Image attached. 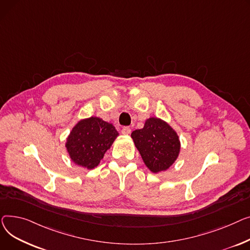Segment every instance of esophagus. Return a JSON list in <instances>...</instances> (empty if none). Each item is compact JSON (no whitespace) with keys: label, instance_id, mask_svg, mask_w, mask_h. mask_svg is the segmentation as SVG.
I'll list each match as a JSON object with an SVG mask.
<instances>
[{"label":"esophagus","instance_id":"esophagus-1","mask_svg":"<svg viewBox=\"0 0 250 250\" xmlns=\"http://www.w3.org/2000/svg\"><path fill=\"white\" fill-rule=\"evenodd\" d=\"M121 132H122L123 135H129L131 133V128L128 127V126H125V127L122 128Z\"/></svg>","mask_w":250,"mask_h":250}]
</instances>
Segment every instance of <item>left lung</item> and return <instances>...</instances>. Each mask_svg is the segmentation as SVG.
I'll list each match as a JSON object with an SVG mask.
<instances>
[{"label": "left lung", "instance_id": "8db88e82", "mask_svg": "<svg viewBox=\"0 0 250 250\" xmlns=\"http://www.w3.org/2000/svg\"><path fill=\"white\" fill-rule=\"evenodd\" d=\"M131 137L145 166L152 172L167 169L179 156V136L167 123L160 119H147L142 129L132 132Z\"/></svg>", "mask_w": 250, "mask_h": 250}]
</instances>
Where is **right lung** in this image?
Listing matches in <instances>:
<instances>
[{
  "label": "right lung",
  "instance_id": "add662e5",
  "mask_svg": "<svg viewBox=\"0 0 250 250\" xmlns=\"http://www.w3.org/2000/svg\"><path fill=\"white\" fill-rule=\"evenodd\" d=\"M119 135L115 127L97 117L80 121L71 130L65 147L71 160L84 168L96 167Z\"/></svg>",
  "mask_w": 250,
  "mask_h": 250
}]
</instances>
